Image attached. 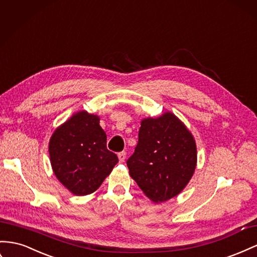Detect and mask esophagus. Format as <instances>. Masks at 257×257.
<instances>
[{
	"instance_id": "34e87169",
	"label": "esophagus",
	"mask_w": 257,
	"mask_h": 257,
	"mask_svg": "<svg viewBox=\"0 0 257 257\" xmlns=\"http://www.w3.org/2000/svg\"><path fill=\"white\" fill-rule=\"evenodd\" d=\"M117 158H119V161L122 163L125 161V158H126V152L125 151H122L119 152V155H117Z\"/></svg>"
}]
</instances>
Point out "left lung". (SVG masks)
I'll return each instance as SVG.
<instances>
[{
	"label": "left lung",
	"mask_w": 257,
	"mask_h": 257,
	"mask_svg": "<svg viewBox=\"0 0 257 257\" xmlns=\"http://www.w3.org/2000/svg\"><path fill=\"white\" fill-rule=\"evenodd\" d=\"M130 175L156 203L176 197L191 179L197 165L195 138L172 112L146 117L138 143L126 162Z\"/></svg>",
	"instance_id": "8db88e82"
}]
</instances>
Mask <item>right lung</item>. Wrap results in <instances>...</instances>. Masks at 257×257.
Segmentation results:
<instances>
[{"label": "right lung", "instance_id": "add662e5", "mask_svg": "<svg viewBox=\"0 0 257 257\" xmlns=\"http://www.w3.org/2000/svg\"><path fill=\"white\" fill-rule=\"evenodd\" d=\"M48 151L55 176L75 196L98 189L119 161L107 149V135L99 125V116L84 110L55 130Z\"/></svg>", "mask_w": 257, "mask_h": 257}]
</instances>
